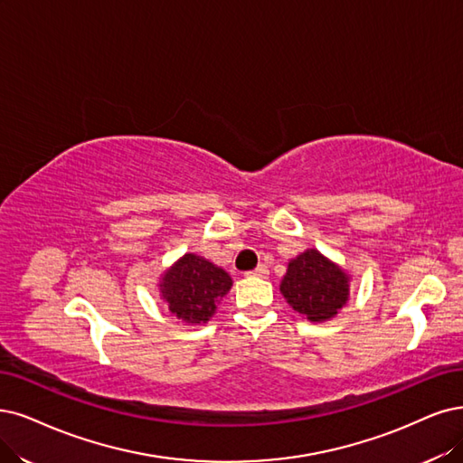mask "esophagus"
I'll return each instance as SVG.
<instances>
[{"instance_id":"esophagus-1","label":"esophagus","mask_w":463,"mask_h":463,"mask_svg":"<svg viewBox=\"0 0 463 463\" xmlns=\"http://www.w3.org/2000/svg\"><path fill=\"white\" fill-rule=\"evenodd\" d=\"M267 275H269V269L265 265H260L258 269H253V270L248 272V277H261V279H265Z\"/></svg>"}]
</instances>
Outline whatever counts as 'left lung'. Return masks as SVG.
<instances>
[{
  "label": "left lung",
  "instance_id": "obj_1",
  "mask_svg": "<svg viewBox=\"0 0 463 463\" xmlns=\"http://www.w3.org/2000/svg\"><path fill=\"white\" fill-rule=\"evenodd\" d=\"M280 294L292 309L309 322L337 317L351 296V275L315 248L289 260Z\"/></svg>",
  "mask_w": 463,
  "mask_h": 463
}]
</instances>
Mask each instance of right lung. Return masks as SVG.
<instances>
[{
  "label": "right lung",
  "instance_id": "1",
  "mask_svg": "<svg viewBox=\"0 0 463 463\" xmlns=\"http://www.w3.org/2000/svg\"><path fill=\"white\" fill-rule=\"evenodd\" d=\"M231 288L229 272L196 253L181 255L162 272L158 282L160 299L167 311L188 326L208 322Z\"/></svg>",
  "mask_w": 463,
  "mask_h": 463
}]
</instances>
